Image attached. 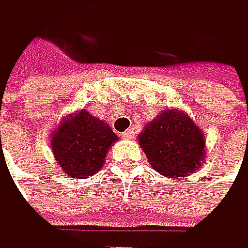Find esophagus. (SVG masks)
Masks as SVG:
<instances>
[{"label": "esophagus", "mask_w": 248, "mask_h": 248, "mask_svg": "<svg viewBox=\"0 0 248 248\" xmlns=\"http://www.w3.org/2000/svg\"><path fill=\"white\" fill-rule=\"evenodd\" d=\"M134 131L132 129H128V131H125L122 134V138H125V140H129V138H134Z\"/></svg>", "instance_id": "1"}]
</instances>
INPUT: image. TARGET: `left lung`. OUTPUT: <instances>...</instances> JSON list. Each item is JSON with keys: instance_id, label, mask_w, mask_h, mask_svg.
I'll return each mask as SVG.
<instances>
[{"instance_id": "1", "label": "left lung", "mask_w": 248, "mask_h": 248, "mask_svg": "<svg viewBox=\"0 0 248 248\" xmlns=\"http://www.w3.org/2000/svg\"><path fill=\"white\" fill-rule=\"evenodd\" d=\"M138 138L150 165L163 176H188L204 160V134L182 111L157 116Z\"/></svg>"}]
</instances>
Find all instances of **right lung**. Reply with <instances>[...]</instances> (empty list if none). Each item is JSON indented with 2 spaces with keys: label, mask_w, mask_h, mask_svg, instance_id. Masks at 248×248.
I'll return each mask as SVG.
<instances>
[{
  "label": "right lung",
  "mask_w": 248,
  "mask_h": 248,
  "mask_svg": "<svg viewBox=\"0 0 248 248\" xmlns=\"http://www.w3.org/2000/svg\"><path fill=\"white\" fill-rule=\"evenodd\" d=\"M117 135L103 120L80 110L66 117L52 134L51 147L57 163L73 178L82 179L101 170L108 148Z\"/></svg>",
  "instance_id": "1"
}]
</instances>
